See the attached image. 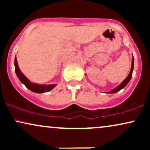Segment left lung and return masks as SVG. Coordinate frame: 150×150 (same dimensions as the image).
<instances>
[{"instance_id": "left-lung-1", "label": "left lung", "mask_w": 150, "mask_h": 150, "mask_svg": "<svg viewBox=\"0 0 150 150\" xmlns=\"http://www.w3.org/2000/svg\"><path fill=\"white\" fill-rule=\"evenodd\" d=\"M133 67H134V58L133 56H132V64H131V68H130V73H129L128 77H126V78L123 81V82H121V83L118 86V87H116V88H114L113 89H112L111 91H110L109 92L110 94H114V93H116L117 92H118V91H120V89H122L123 88H124L125 86L127 85V84L129 82H130V79H131L132 77V70H133ZM107 93V92H106Z\"/></svg>"}]
</instances>
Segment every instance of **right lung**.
Listing matches in <instances>:
<instances>
[{
  "label": "right lung",
  "instance_id": "1",
  "mask_svg": "<svg viewBox=\"0 0 150 150\" xmlns=\"http://www.w3.org/2000/svg\"><path fill=\"white\" fill-rule=\"evenodd\" d=\"M15 70L16 75L19 80L22 84H24L27 88H28L30 90L32 91V92L36 93H44L46 92H49L50 90L56 87V84H53V85H39V84L32 83L26 77L24 74L22 73L21 70H20L18 67V61H17V58L15 57Z\"/></svg>",
  "mask_w": 150,
  "mask_h": 150
}]
</instances>
